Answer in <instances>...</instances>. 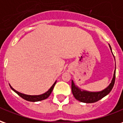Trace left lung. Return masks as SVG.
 Returning <instances> with one entry per match:
<instances>
[{
  "label": "left lung",
  "instance_id": "left-lung-1",
  "mask_svg": "<svg viewBox=\"0 0 123 123\" xmlns=\"http://www.w3.org/2000/svg\"><path fill=\"white\" fill-rule=\"evenodd\" d=\"M109 47H110V49H111V52H112L111 47L110 45H109ZM114 58H115V56H114ZM115 70H116V68H115V71H114L113 77V79L111 80V82L110 83V84L105 89H104L103 90L100 91V92H88V91L86 90L81 91L80 88L75 85L74 82L72 80L71 88H72V92L74 97L77 100L83 102V103H94V102H96L100 100L101 99H102L107 94H109L111 91V90L113 88L115 80Z\"/></svg>",
  "mask_w": 123,
  "mask_h": 123
}]
</instances>
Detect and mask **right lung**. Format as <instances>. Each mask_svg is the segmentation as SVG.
<instances>
[{"instance_id": "1", "label": "right lung", "mask_w": 123, "mask_h": 123, "mask_svg": "<svg viewBox=\"0 0 123 123\" xmlns=\"http://www.w3.org/2000/svg\"><path fill=\"white\" fill-rule=\"evenodd\" d=\"M56 81L54 83L53 86H51L50 89L47 92L44 93L43 94H41V95H26V94H24V93H22L19 92H18V91L15 90L14 88H12L11 86L10 85V88L12 89V90L15 92L17 93L18 95L20 96L21 98H23L24 99H25L26 101H32V102H35V101H39L43 100V99H45L49 97V95H51V92H52V91L53 90L54 87H55V84H56Z\"/></svg>"}]
</instances>
